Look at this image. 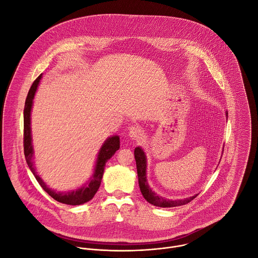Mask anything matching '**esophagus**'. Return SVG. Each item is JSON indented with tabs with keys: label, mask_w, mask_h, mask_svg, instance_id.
<instances>
[{
	"label": "esophagus",
	"mask_w": 258,
	"mask_h": 258,
	"mask_svg": "<svg viewBox=\"0 0 258 258\" xmlns=\"http://www.w3.org/2000/svg\"><path fill=\"white\" fill-rule=\"evenodd\" d=\"M128 135L129 137L132 139V140H139L141 137H142V131H141V128L138 127V126H132L130 127L129 129V132H128Z\"/></svg>",
	"instance_id": "obj_1"
}]
</instances>
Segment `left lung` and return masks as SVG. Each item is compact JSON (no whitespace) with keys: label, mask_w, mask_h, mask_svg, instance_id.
<instances>
[{"label":"left lung","mask_w":258,"mask_h":258,"mask_svg":"<svg viewBox=\"0 0 258 258\" xmlns=\"http://www.w3.org/2000/svg\"><path fill=\"white\" fill-rule=\"evenodd\" d=\"M228 117V113L226 111V118ZM134 156L136 160V167H137V174H138V182L140 191L143 195V197L152 205L158 206V207H176L181 206L184 204L189 203L191 200H193L198 194H195L193 196L183 198V199H167L162 196H158L152 189L150 188L148 181H147V158L144 150L141 147H136L134 150Z\"/></svg>","instance_id":"left-lung-1"}]
</instances>
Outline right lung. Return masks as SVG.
Here are the masks:
<instances>
[{"label":"right lung","instance_id":"obj_1","mask_svg":"<svg viewBox=\"0 0 258 258\" xmlns=\"http://www.w3.org/2000/svg\"><path fill=\"white\" fill-rule=\"evenodd\" d=\"M42 79V75H40L33 83V85L30 88L28 96L26 98L25 102V108H24V153L25 158L27 161V164L30 168V170L34 174L35 178L41 185V187L55 200L58 202L68 204V205H81L88 201H90L96 192L98 191L101 180L104 174V168L106 165V162L115 154L117 150L120 148V138L117 135L108 137L103 145L101 146L98 156L95 163V168L92 176L87 181L84 185H82L80 188L70 191H56L52 188H50L44 180L40 177V175L36 171V167L34 165V148L32 143V131H31V112L33 107V100L35 98L36 91L40 84V81Z\"/></svg>","mask_w":258,"mask_h":258}]
</instances>
